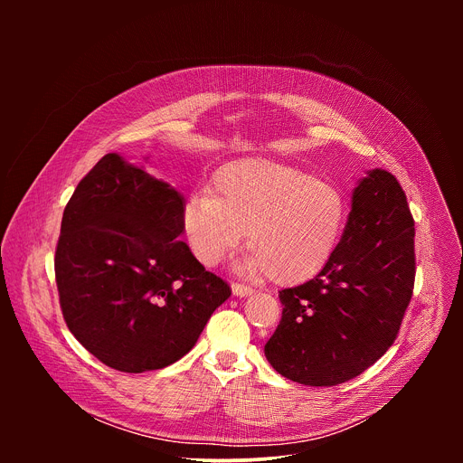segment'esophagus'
I'll return each mask as SVG.
<instances>
[{"label": "esophagus", "mask_w": 463, "mask_h": 463, "mask_svg": "<svg viewBox=\"0 0 463 463\" xmlns=\"http://www.w3.org/2000/svg\"><path fill=\"white\" fill-rule=\"evenodd\" d=\"M232 293H234L236 297H247V295L252 293V288L243 286V284H232Z\"/></svg>", "instance_id": "esophagus-1"}]
</instances>
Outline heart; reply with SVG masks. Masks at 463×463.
I'll list each match as a JSON object with an SVG mask.
<instances>
[{"label": "heart", "instance_id": "heart-1", "mask_svg": "<svg viewBox=\"0 0 463 463\" xmlns=\"http://www.w3.org/2000/svg\"><path fill=\"white\" fill-rule=\"evenodd\" d=\"M346 218L343 190L295 165L247 157L218 170L213 194L195 192L183 231L195 260L214 268L240 243L243 271L277 284L315 277L332 258Z\"/></svg>", "mask_w": 463, "mask_h": 463}]
</instances>
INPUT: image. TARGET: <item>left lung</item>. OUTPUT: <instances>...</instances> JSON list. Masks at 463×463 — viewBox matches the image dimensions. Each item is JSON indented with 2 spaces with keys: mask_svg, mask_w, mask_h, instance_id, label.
<instances>
[{
  "mask_svg": "<svg viewBox=\"0 0 463 463\" xmlns=\"http://www.w3.org/2000/svg\"><path fill=\"white\" fill-rule=\"evenodd\" d=\"M414 220L390 172L359 179L339 245L309 282L282 289L266 357L284 377L335 386L372 366L398 337L412 298Z\"/></svg>",
  "mask_w": 463,
  "mask_h": 463,
  "instance_id": "1",
  "label": "left lung"
}]
</instances>
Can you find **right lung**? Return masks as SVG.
Returning <instances> with one entry per match:
<instances>
[{
	"mask_svg": "<svg viewBox=\"0 0 463 463\" xmlns=\"http://www.w3.org/2000/svg\"><path fill=\"white\" fill-rule=\"evenodd\" d=\"M184 197L106 154L65 205L54 254L70 332L118 372L165 368L188 354L231 288L179 240Z\"/></svg>",
	"mask_w": 463,
	"mask_h": 463,
	"instance_id": "add662e5",
	"label": "right lung"
}]
</instances>
